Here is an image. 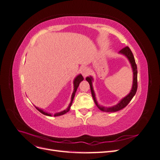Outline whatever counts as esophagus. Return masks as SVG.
<instances>
[{
	"label": "esophagus",
	"mask_w": 160,
	"mask_h": 160,
	"mask_svg": "<svg viewBox=\"0 0 160 160\" xmlns=\"http://www.w3.org/2000/svg\"><path fill=\"white\" fill-rule=\"evenodd\" d=\"M81 74L83 75L84 77L88 76L89 74V69L88 68V67H83L81 69Z\"/></svg>",
	"instance_id": "34e87169"
}]
</instances>
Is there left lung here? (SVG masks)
I'll list each match as a JSON object with an SVG mask.
<instances>
[{
  "label": "left lung",
  "mask_w": 160,
  "mask_h": 160,
  "mask_svg": "<svg viewBox=\"0 0 160 160\" xmlns=\"http://www.w3.org/2000/svg\"><path fill=\"white\" fill-rule=\"evenodd\" d=\"M119 53H121L123 55H125L126 57L131 65H132V68L133 70V85H132V90L130 91V93L127 95L125 96V98H123L122 100H121L119 102L113 107H109V108H107V107H103V106H101L100 105L98 104V101L96 100L95 98V92L93 91V85H92V81H93V79L92 77H86V80L88 81V83H89L90 85V88H91V95L93 96V98L94 100V102L95 103V105L98 106V108L102 111H105V112H115V111H119L121 109H123L125 107L128 105V103L130 102V101L132 99V98H133V96L136 93L137 91V89H138V69H137V65L136 63H135V59L133 53L132 52V51L130 50L129 48L128 47H124L123 49H122L121 50Z\"/></svg>",
  "instance_id": "8db88e82"
}]
</instances>
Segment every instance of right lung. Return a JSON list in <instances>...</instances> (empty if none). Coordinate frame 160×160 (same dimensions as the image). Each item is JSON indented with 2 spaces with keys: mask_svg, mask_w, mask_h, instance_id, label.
<instances>
[{
  "mask_svg": "<svg viewBox=\"0 0 160 160\" xmlns=\"http://www.w3.org/2000/svg\"><path fill=\"white\" fill-rule=\"evenodd\" d=\"M83 76H82L81 74H79V75H77V76L75 77V79H74V81H73L74 89H73V92H72V95H71V102H70V103H69V106H68V108H67L66 109L61 111V112L56 113L54 114V115H52V114H51V113H47L46 111H44L42 109H40V108H37L36 106H35L36 109H37L38 111H40V112H41V113H42L43 115H47V116H52V115H53V116H55V117H56V116H60V115H63V114L67 113V112H68V111L70 110V108H71V105H72V101H73L74 97H75V93H76V91H77V88H78V87H79V83H80L82 81H83Z\"/></svg>",
  "mask_w": 160,
  "mask_h": 160,
  "instance_id": "1",
  "label": "right lung"
}]
</instances>
